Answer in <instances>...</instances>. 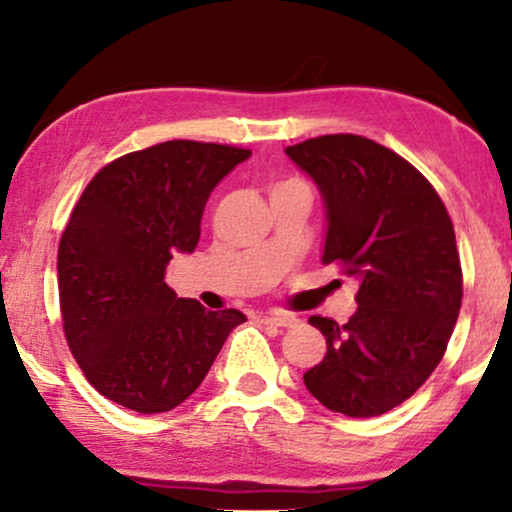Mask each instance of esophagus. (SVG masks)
Here are the masks:
<instances>
[{"instance_id":"34e87169","label":"esophagus","mask_w":512,"mask_h":512,"mask_svg":"<svg viewBox=\"0 0 512 512\" xmlns=\"http://www.w3.org/2000/svg\"><path fill=\"white\" fill-rule=\"evenodd\" d=\"M261 324L265 326H279V328H291L298 324V317L296 314H286V312H268V314H261Z\"/></svg>"}]
</instances>
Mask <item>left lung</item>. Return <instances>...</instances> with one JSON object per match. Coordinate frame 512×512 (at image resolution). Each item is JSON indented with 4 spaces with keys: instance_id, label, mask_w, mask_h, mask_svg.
<instances>
[{
    "instance_id": "1",
    "label": "left lung",
    "mask_w": 512,
    "mask_h": 512,
    "mask_svg": "<svg viewBox=\"0 0 512 512\" xmlns=\"http://www.w3.org/2000/svg\"><path fill=\"white\" fill-rule=\"evenodd\" d=\"M326 214L321 263L359 279L347 324L310 317L324 361L303 375L324 408L366 419L410 398L443 359L461 307L450 214L433 186L387 146L324 135L286 146Z\"/></svg>"
}]
</instances>
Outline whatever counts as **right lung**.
Listing matches in <instances>:
<instances>
[{
	"instance_id": "obj_1",
	"label": "right lung",
	"mask_w": 512,
	"mask_h": 512,
	"mask_svg": "<svg viewBox=\"0 0 512 512\" xmlns=\"http://www.w3.org/2000/svg\"><path fill=\"white\" fill-rule=\"evenodd\" d=\"M247 149L174 139L95 174L58 249L62 328L88 382L123 408L156 415L200 387L240 310L212 312L165 284L193 254L209 193Z\"/></svg>"
}]
</instances>
